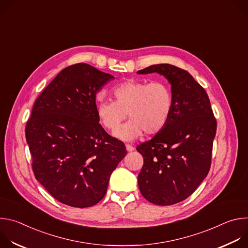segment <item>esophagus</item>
Returning a JSON list of instances; mask_svg holds the SVG:
<instances>
[{
    "instance_id": "1",
    "label": "esophagus",
    "mask_w": 248,
    "mask_h": 248,
    "mask_svg": "<svg viewBox=\"0 0 248 248\" xmlns=\"http://www.w3.org/2000/svg\"><path fill=\"white\" fill-rule=\"evenodd\" d=\"M125 148H126L127 152H132V151L134 150V147H133L132 145H130V144H126V145H125Z\"/></svg>"
}]
</instances>
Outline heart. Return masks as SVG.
I'll list each match as a JSON object with an SVG mask.
<instances>
[{
	"mask_svg": "<svg viewBox=\"0 0 248 248\" xmlns=\"http://www.w3.org/2000/svg\"><path fill=\"white\" fill-rule=\"evenodd\" d=\"M115 101H100L96 113L101 125L113 131L128 113L131 120L114 136L132 141L143 134L160 132L170 120L172 111V92L163 80L147 82L127 79L113 89Z\"/></svg>",
	"mask_w": 248,
	"mask_h": 248,
	"instance_id": "heart-1",
	"label": "heart"
}]
</instances>
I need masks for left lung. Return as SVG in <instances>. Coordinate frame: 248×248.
Segmentation results:
<instances>
[{"label": "left lung", "mask_w": 248, "mask_h": 248, "mask_svg": "<svg viewBox=\"0 0 248 248\" xmlns=\"http://www.w3.org/2000/svg\"><path fill=\"white\" fill-rule=\"evenodd\" d=\"M154 73L170 84L172 111L166 126L136 147L144 160L137 180L146 200L167 206L186 199L207 176L217 123L206 91L186 70L160 63L137 72Z\"/></svg>", "instance_id": "1"}]
</instances>
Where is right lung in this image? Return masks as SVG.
<instances>
[{"label":"right lung","mask_w":248,"mask_h":248,"mask_svg":"<svg viewBox=\"0 0 248 248\" xmlns=\"http://www.w3.org/2000/svg\"><path fill=\"white\" fill-rule=\"evenodd\" d=\"M115 78L87 63L63 68L34 103L25 137L36 180L58 201L86 208L107 192L126 155L96 113V94Z\"/></svg>","instance_id":"right-lung-1"}]
</instances>
